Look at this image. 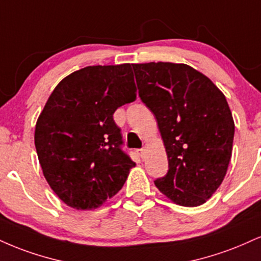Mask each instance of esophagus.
I'll list each match as a JSON object with an SVG mask.
<instances>
[{"instance_id":"34e87169","label":"esophagus","mask_w":261,"mask_h":261,"mask_svg":"<svg viewBox=\"0 0 261 261\" xmlns=\"http://www.w3.org/2000/svg\"><path fill=\"white\" fill-rule=\"evenodd\" d=\"M136 153H137V154H139V156H141V158H143V156H144V148L137 149Z\"/></svg>"}]
</instances>
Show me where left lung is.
Segmentation results:
<instances>
[{"label": "left lung", "mask_w": 261, "mask_h": 261, "mask_svg": "<svg viewBox=\"0 0 261 261\" xmlns=\"http://www.w3.org/2000/svg\"><path fill=\"white\" fill-rule=\"evenodd\" d=\"M139 96L155 115L169 170L154 185L172 202L198 206L218 190L232 154L234 122L224 93L187 64H133Z\"/></svg>", "instance_id": "8db88e82"}]
</instances>
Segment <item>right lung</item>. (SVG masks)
Segmentation results:
<instances>
[{
  "instance_id": "obj_1",
  "label": "right lung",
  "mask_w": 261,
  "mask_h": 261,
  "mask_svg": "<svg viewBox=\"0 0 261 261\" xmlns=\"http://www.w3.org/2000/svg\"><path fill=\"white\" fill-rule=\"evenodd\" d=\"M135 92L130 64L83 68L53 90L37 119L35 147L47 182L67 205L96 209L124 186L135 163L113 114Z\"/></svg>"
}]
</instances>
